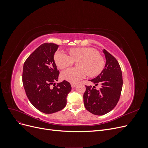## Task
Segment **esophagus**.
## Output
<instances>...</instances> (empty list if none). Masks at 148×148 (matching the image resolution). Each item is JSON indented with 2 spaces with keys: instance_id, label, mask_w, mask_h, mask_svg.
<instances>
[{
  "instance_id": "obj_1",
  "label": "esophagus",
  "mask_w": 148,
  "mask_h": 148,
  "mask_svg": "<svg viewBox=\"0 0 148 148\" xmlns=\"http://www.w3.org/2000/svg\"><path fill=\"white\" fill-rule=\"evenodd\" d=\"M71 86L72 88H75L76 86H77V83H71Z\"/></svg>"
}]
</instances>
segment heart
<instances>
[{"instance_id": "heart-1", "label": "heart", "mask_w": 148, "mask_h": 148, "mask_svg": "<svg viewBox=\"0 0 148 148\" xmlns=\"http://www.w3.org/2000/svg\"><path fill=\"white\" fill-rule=\"evenodd\" d=\"M69 52L70 56L62 51H57L54 55L55 63L60 69H64L72 64L73 61L77 60L76 65L78 67L70 68L62 72L61 77L66 81L77 83L87 74L89 77H96L104 69V59L95 49L71 48Z\"/></svg>"}]
</instances>
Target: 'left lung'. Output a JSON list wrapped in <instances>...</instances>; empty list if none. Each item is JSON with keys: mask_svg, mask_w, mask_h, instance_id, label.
I'll list each match as a JSON object with an SVG mask.
<instances>
[{"mask_svg": "<svg viewBox=\"0 0 148 148\" xmlns=\"http://www.w3.org/2000/svg\"><path fill=\"white\" fill-rule=\"evenodd\" d=\"M106 58V64L101 73L90 81L101 85L99 90L96 87L86 86L83 95L85 108L89 112L102 115L109 112L117 105L123 86L122 73L115 58L105 49H102Z\"/></svg>", "mask_w": 148, "mask_h": 148, "instance_id": "obj_1", "label": "left lung"}]
</instances>
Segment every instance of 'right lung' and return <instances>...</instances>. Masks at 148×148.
Returning <instances> with one entry per match:
<instances>
[{
	"instance_id": "obj_1",
	"label": "right lung",
	"mask_w": 148,
	"mask_h": 148,
	"mask_svg": "<svg viewBox=\"0 0 148 148\" xmlns=\"http://www.w3.org/2000/svg\"><path fill=\"white\" fill-rule=\"evenodd\" d=\"M59 46L44 43L26 60L23 65V84L29 101L44 114H52L63 109L71 91L69 82L59 79V71L54 61V53ZM54 87H51V85Z\"/></svg>"
}]
</instances>
